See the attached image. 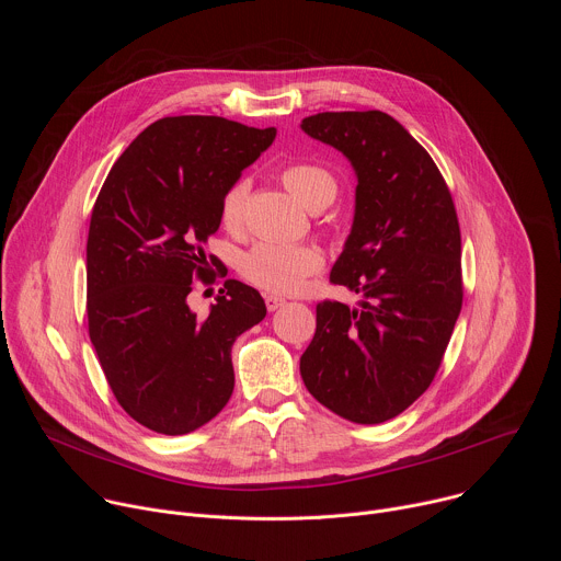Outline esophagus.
I'll list each match as a JSON object with an SVG mask.
<instances>
[{"label":"esophagus","mask_w":561,"mask_h":561,"mask_svg":"<svg viewBox=\"0 0 561 561\" xmlns=\"http://www.w3.org/2000/svg\"><path fill=\"white\" fill-rule=\"evenodd\" d=\"M266 308L273 312V310H277V308H282L284 304H286V299H282V297H277V295H266Z\"/></svg>","instance_id":"34e87169"}]
</instances>
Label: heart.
Returning a JSON list of instances; mask_svg holds the SVG:
<instances>
[{"label":"heart","instance_id":"obj_1","mask_svg":"<svg viewBox=\"0 0 561 561\" xmlns=\"http://www.w3.org/2000/svg\"><path fill=\"white\" fill-rule=\"evenodd\" d=\"M284 186L306 206L319 210L329 206L337 195V180L324 167L317 164H288L279 173ZM251 182H232L219 204V219L224 228L239 230L244 224V210ZM324 255L312 244H255L239 262L242 275L262 290L293 295L299 293L308 277L322 271Z\"/></svg>","mask_w":561,"mask_h":561}]
</instances>
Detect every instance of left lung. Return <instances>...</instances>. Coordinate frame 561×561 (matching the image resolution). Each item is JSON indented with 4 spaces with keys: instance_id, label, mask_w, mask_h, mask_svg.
<instances>
[{
    "instance_id": "obj_1",
    "label": "left lung",
    "mask_w": 561,
    "mask_h": 561,
    "mask_svg": "<svg viewBox=\"0 0 561 561\" xmlns=\"http://www.w3.org/2000/svg\"><path fill=\"white\" fill-rule=\"evenodd\" d=\"M301 130L355 169V219L331 282L364 297L317 304L301 379L335 415L381 424L431 386L450 342L463 299L457 210L433 157L390 115L317 113Z\"/></svg>"
}]
</instances>
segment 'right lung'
<instances>
[{"label":"right lung","instance_id":"obj_1","mask_svg":"<svg viewBox=\"0 0 561 561\" xmlns=\"http://www.w3.org/2000/svg\"><path fill=\"white\" fill-rule=\"evenodd\" d=\"M275 128L215 115L164 117L111 169L87 244L89 335L119 407L141 426L186 435L232 394L234 340L266 317L262 295L226 279L208 317L186 297L215 282L206 255L226 188L273 144Z\"/></svg>","mask_w":561,"mask_h":561}]
</instances>
